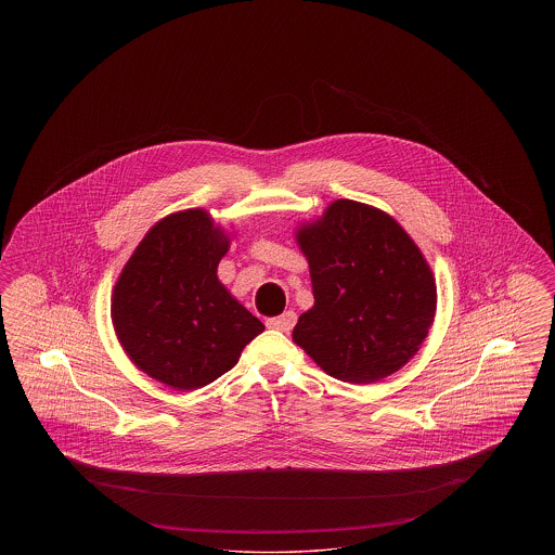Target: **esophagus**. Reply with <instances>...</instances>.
I'll return each instance as SVG.
<instances>
[{
  "mask_svg": "<svg viewBox=\"0 0 555 555\" xmlns=\"http://www.w3.org/2000/svg\"><path fill=\"white\" fill-rule=\"evenodd\" d=\"M295 312H285V314H281V317L276 318H268V328H274V331H281V333H289L291 328L295 326Z\"/></svg>",
  "mask_w": 555,
  "mask_h": 555,
  "instance_id": "34e87169",
  "label": "esophagus"
}]
</instances>
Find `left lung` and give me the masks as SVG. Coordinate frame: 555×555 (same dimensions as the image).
Wrapping results in <instances>:
<instances>
[{"mask_svg": "<svg viewBox=\"0 0 555 555\" xmlns=\"http://www.w3.org/2000/svg\"><path fill=\"white\" fill-rule=\"evenodd\" d=\"M295 241L310 266L314 306L297 320L293 341L353 385L403 369L437 312L435 274L414 238L387 211L335 199L295 229Z\"/></svg>", "mask_w": 555, "mask_h": 555, "instance_id": "1", "label": "left lung"}]
</instances>
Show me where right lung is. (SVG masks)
Listing matches in <instances>:
<instances>
[{
	"label": "right lung",
	"mask_w": 555,
	"mask_h": 555,
	"mask_svg": "<svg viewBox=\"0 0 555 555\" xmlns=\"http://www.w3.org/2000/svg\"><path fill=\"white\" fill-rule=\"evenodd\" d=\"M231 238L204 208L168 214L134 247L112 291L118 344L137 369L177 391L210 385L264 331L216 274Z\"/></svg>",
	"instance_id": "1"
}]
</instances>
